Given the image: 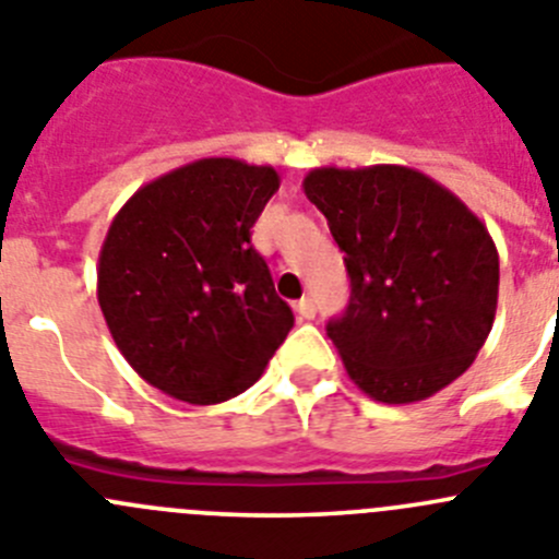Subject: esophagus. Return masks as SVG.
<instances>
[{
    "mask_svg": "<svg viewBox=\"0 0 559 559\" xmlns=\"http://www.w3.org/2000/svg\"><path fill=\"white\" fill-rule=\"evenodd\" d=\"M295 311H297V317H300V320H314V317H317L314 297H300V300H297V306H295Z\"/></svg>",
    "mask_w": 559,
    "mask_h": 559,
    "instance_id": "1",
    "label": "esophagus"
}]
</instances>
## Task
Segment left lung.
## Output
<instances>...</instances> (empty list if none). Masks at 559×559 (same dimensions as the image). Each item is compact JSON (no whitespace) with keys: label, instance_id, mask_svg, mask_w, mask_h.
<instances>
[{"label":"left lung","instance_id":"8db88e82","mask_svg":"<svg viewBox=\"0 0 559 559\" xmlns=\"http://www.w3.org/2000/svg\"><path fill=\"white\" fill-rule=\"evenodd\" d=\"M304 190L350 275V304L328 336L353 383L408 405L461 378L497 317L499 253L485 223L403 165L314 168Z\"/></svg>","mask_w":559,"mask_h":559}]
</instances>
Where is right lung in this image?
I'll return each mask as SVG.
<instances>
[{
    "label": "right lung",
    "mask_w": 559,
    "mask_h": 559,
    "mask_svg": "<svg viewBox=\"0 0 559 559\" xmlns=\"http://www.w3.org/2000/svg\"><path fill=\"white\" fill-rule=\"evenodd\" d=\"M270 165L212 156L140 187L98 253V306L129 367L170 397L215 405L262 378L295 325L250 228Z\"/></svg>",
    "instance_id": "obj_1"
}]
</instances>
